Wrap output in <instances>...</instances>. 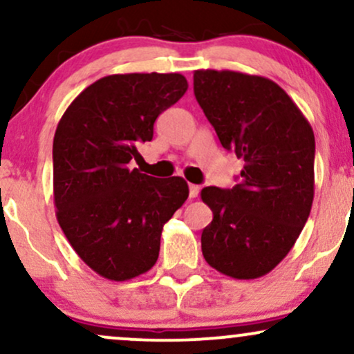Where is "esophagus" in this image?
Instances as JSON below:
<instances>
[{
    "mask_svg": "<svg viewBox=\"0 0 354 354\" xmlns=\"http://www.w3.org/2000/svg\"><path fill=\"white\" fill-rule=\"evenodd\" d=\"M200 194V186L189 185V198H196Z\"/></svg>",
    "mask_w": 354,
    "mask_h": 354,
    "instance_id": "esophagus-1",
    "label": "esophagus"
}]
</instances>
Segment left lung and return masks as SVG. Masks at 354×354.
Masks as SVG:
<instances>
[{
  "label": "left lung",
  "mask_w": 354,
  "mask_h": 354,
  "mask_svg": "<svg viewBox=\"0 0 354 354\" xmlns=\"http://www.w3.org/2000/svg\"><path fill=\"white\" fill-rule=\"evenodd\" d=\"M193 84L223 148L245 161L233 188L201 191L213 211L203 256L231 278H259L290 253L310 216L315 133L286 91L263 76L198 70Z\"/></svg>",
  "instance_id": "left-lung-1"
}]
</instances>
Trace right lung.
Segmentation results:
<instances>
[{"label": "right lung", "mask_w": 354, "mask_h": 354, "mask_svg": "<svg viewBox=\"0 0 354 354\" xmlns=\"http://www.w3.org/2000/svg\"><path fill=\"white\" fill-rule=\"evenodd\" d=\"M186 89L180 73L104 76L76 96L56 128V218L80 258L111 281L151 270L165 223L189 194L180 176L160 180L128 166Z\"/></svg>", "instance_id": "add662e5"}]
</instances>
